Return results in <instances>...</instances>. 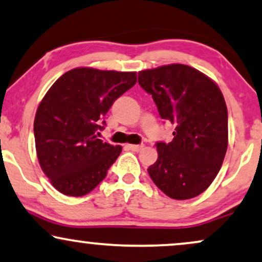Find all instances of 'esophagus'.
<instances>
[{
  "mask_svg": "<svg viewBox=\"0 0 262 262\" xmlns=\"http://www.w3.org/2000/svg\"><path fill=\"white\" fill-rule=\"evenodd\" d=\"M127 147L129 148V150H132V151H135V152H139L141 150L142 147V145H133V144H128L127 145Z\"/></svg>",
  "mask_w": 262,
  "mask_h": 262,
  "instance_id": "esophagus-1",
  "label": "esophagus"
}]
</instances>
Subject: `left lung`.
Segmentation results:
<instances>
[{"label":"left lung","instance_id":"1","mask_svg":"<svg viewBox=\"0 0 262 262\" xmlns=\"http://www.w3.org/2000/svg\"><path fill=\"white\" fill-rule=\"evenodd\" d=\"M138 76L162 120L175 125L173 140L156 145L158 158L148 174L173 200L196 197L213 183L226 155L228 124L223 93L213 79L184 64L142 70Z\"/></svg>","mask_w":262,"mask_h":262}]
</instances>
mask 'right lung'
Here are the masks:
<instances>
[{"mask_svg": "<svg viewBox=\"0 0 262 262\" xmlns=\"http://www.w3.org/2000/svg\"><path fill=\"white\" fill-rule=\"evenodd\" d=\"M137 83V72L76 68L53 83L34 122L36 154L43 173L66 196L94 190L122 151L98 139L114 101Z\"/></svg>", "mask_w": 262, "mask_h": 262, "instance_id": "1", "label": "right lung"}]
</instances>
